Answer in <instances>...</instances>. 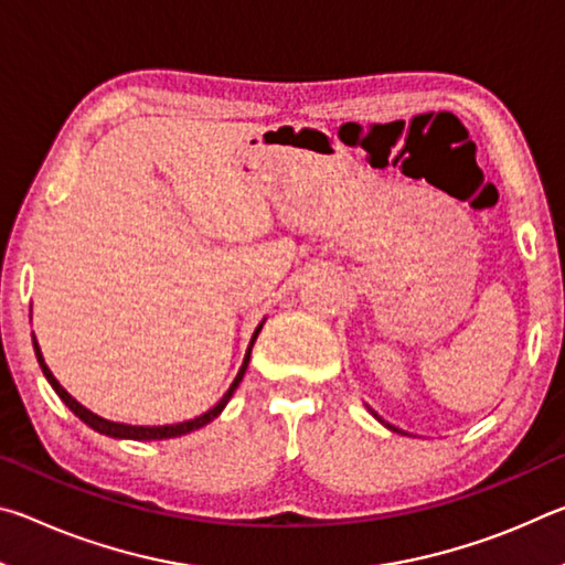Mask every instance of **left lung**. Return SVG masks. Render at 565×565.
I'll return each mask as SVG.
<instances>
[{"label": "left lung", "instance_id": "1", "mask_svg": "<svg viewBox=\"0 0 565 565\" xmlns=\"http://www.w3.org/2000/svg\"><path fill=\"white\" fill-rule=\"evenodd\" d=\"M394 431H396V428H394Z\"/></svg>", "mask_w": 565, "mask_h": 565}]
</instances>
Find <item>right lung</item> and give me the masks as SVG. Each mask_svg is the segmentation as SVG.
<instances>
[{
	"label": "right lung",
	"mask_w": 565,
	"mask_h": 565,
	"mask_svg": "<svg viewBox=\"0 0 565 565\" xmlns=\"http://www.w3.org/2000/svg\"><path fill=\"white\" fill-rule=\"evenodd\" d=\"M259 331H262V327L254 331V339H252V343H248V351H246V359H244V363H242V369H238L234 384L228 386V391L222 396V401H218V404H216L214 408H209L206 414L191 418V420H181V424H171V426H129V424H114V420H107V418H102V416H97V414H92L89 408H84V406L79 404V401H74L70 394H66V391L60 386V381H56V379L52 376V371L46 369V363H44V359H42L40 347H36V341H34V353H36V361H40V366H42V371H44L46 381H50L52 388L56 391V396H60V398L64 401V404L74 411V416H79V418L84 420V424H87L89 428H94V431H99V434H104V436H111V438H131V441H161V438L184 436V434H189V431H194V428H202V426L209 424V420L222 414V408L228 404V398H232L236 386L242 384V379H244L246 369H248V359H252L254 341H256V337H259Z\"/></svg>",
	"instance_id": "1"
}]
</instances>
